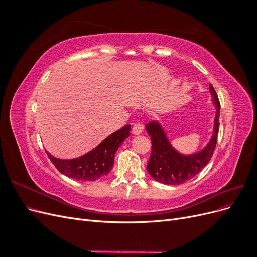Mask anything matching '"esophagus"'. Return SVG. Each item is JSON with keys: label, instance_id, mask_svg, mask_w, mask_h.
<instances>
[{"label": "esophagus", "instance_id": "esophagus-1", "mask_svg": "<svg viewBox=\"0 0 257 257\" xmlns=\"http://www.w3.org/2000/svg\"><path fill=\"white\" fill-rule=\"evenodd\" d=\"M144 130V125L141 123V122H136L134 125H133V128H132V132H133V134H141L142 132Z\"/></svg>", "mask_w": 257, "mask_h": 257}]
</instances>
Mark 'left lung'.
<instances>
[{"label": "left lung", "instance_id": "left-lung-1", "mask_svg": "<svg viewBox=\"0 0 257 257\" xmlns=\"http://www.w3.org/2000/svg\"><path fill=\"white\" fill-rule=\"evenodd\" d=\"M211 92L217 111L215 115L214 131L211 141L203 151L193 155H182L174 150L169 145L164 132L158 123L149 122L146 125L148 134L151 137V155L148 161L147 170L155 180L164 184L176 185L184 183L195 177L211 160L220 126V100L212 84H210Z\"/></svg>", "mask_w": 257, "mask_h": 257}]
</instances>
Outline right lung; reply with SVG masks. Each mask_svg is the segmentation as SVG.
I'll return each mask as SVG.
<instances>
[{"mask_svg":"<svg viewBox=\"0 0 257 257\" xmlns=\"http://www.w3.org/2000/svg\"><path fill=\"white\" fill-rule=\"evenodd\" d=\"M131 125L127 124L105 138L95 149L74 160H59L48 152V158L60 173L76 180L94 181L107 175L113 166L114 154L118 148L130 136Z\"/></svg>","mask_w":257,"mask_h":257,"instance_id":"obj_1","label":"right lung"}]
</instances>
